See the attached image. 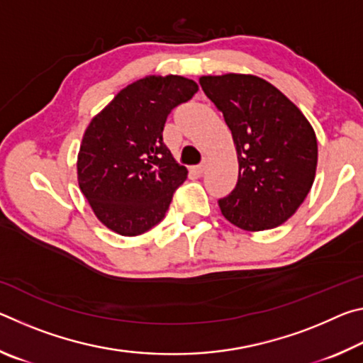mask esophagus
I'll use <instances>...</instances> for the list:
<instances>
[{"label": "esophagus", "instance_id": "1", "mask_svg": "<svg viewBox=\"0 0 363 363\" xmlns=\"http://www.w3.org/2000/svg\"><path fill=\"white\" fill-rule=\"evenodd\" d=\"M205 168H206V163H200L199 167H195V171H196V173H199V174H201V173H203V171H205Z\"/></svg>", "mask_w": 363, "mask_h": 363}]
</instances>
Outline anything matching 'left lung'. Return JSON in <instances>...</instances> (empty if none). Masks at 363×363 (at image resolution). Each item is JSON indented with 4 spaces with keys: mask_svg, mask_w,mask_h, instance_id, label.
<instances>
[{
    "mask_svg": "<svg viewBox=\"0 0 363 363\" xmlns=\"http://www.w3.org/2000/svg\"><path fill=\"white\" fill-rule=\"evenodd\" d=\"M201 89L224 115L238 160L235 189L218 203L243 230L274 229L309 194L317 169L314 128L266 79L243 73L200 77Z\"/></svg>",
    "mask_w": 363,
    "mask_h": 363,
    "instance_id": "1",
    "label": "left lung"
}]
</instances>
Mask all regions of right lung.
Instances as JSON below:
<instances>
[{"label": "right lung", "mask_w": 363, "mask_h": 363, "mask_svg": "<svg viewBox=\"0 0 363 363\" xmlns=\"http://www.w3.org/2000/svg\"><path fill=\"white\" fill-rule=\"evenodd\" d=\"M199 91L194 79L150 75L128 84L86 128L78 152V186L101 223L134 237L164 218L187 179L163 143L171 110Z\"/></svg>", "instance_id": "add662e5"}]
</instances>
